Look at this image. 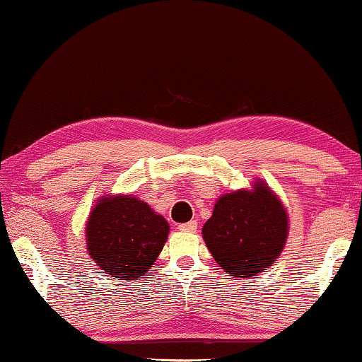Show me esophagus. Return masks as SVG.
I'll return each mask as SVG.
<instances>
[{"label": "esophagus", "mask_w": 362, "mask_h": 362, "mask_svg": "<svg viewBox=\"0 0 362 362\" xmlns=\"http://www.w3.org/2000/svg\"><path fill=\"white\" fill-rule=\"evenodd\" d=\"M177 228H180L181 231H188V233H194V231L198 230V223H196L194 220H191L188 223H181Z\"/></svg>", "instance_id": "1"}]
</instances>
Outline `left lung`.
<instances>
[{
  "instance_id": "8db88e82",
  "label": "left lung",
  "mask_w": 362,
  "mask_h": 362,
  "mask_svg": "<svg viewBox=\"0 0 362 362\" xmlns=\"http://www.w3.org/2000/svg\"><path fill=\"white\" fill-rule=\"evenodd\" d=\"M287 235V211L262 181L252 191L223 194L203 226L204 243L218 265L242 279L269 269L282 253Z\"/></svg>"
}]
</instances>
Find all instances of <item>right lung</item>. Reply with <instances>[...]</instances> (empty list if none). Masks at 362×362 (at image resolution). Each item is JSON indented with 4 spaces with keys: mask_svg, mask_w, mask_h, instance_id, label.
Here are the masks:
<instances>
[{
    "mask_svg": "<svg viewBox=\"0 0 362 362\" xmlns=\"http://www.w3.org/2000/svg\"><path fill=\"white\" fill-rule=\"evenodd\" d=\"M87 252L117 280L144 276L168 240L169 225L131 194L102 196L87 221Z\"/></svg>",
    "mask_w": 362,
    "mask_h": 362,
    "instance_id": "obj_1",
    "label": "right lung"
}]
</instances>
